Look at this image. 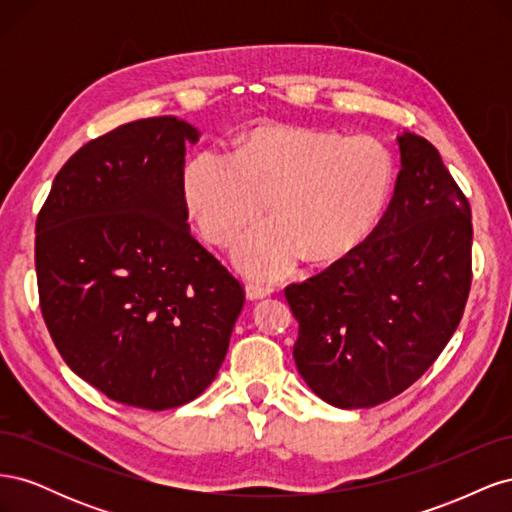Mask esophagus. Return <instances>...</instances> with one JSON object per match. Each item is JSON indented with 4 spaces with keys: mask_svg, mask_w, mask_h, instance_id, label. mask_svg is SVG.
I'll list each match as a JSON object with an SVG mask.
<instances>
[{
    "mask_svg": "<svg viewBox=\"0 0 512 512\" xmlns=\"http://www.w3.org/2000/svg\"><path fill=\"white\" fill-rule=\"evenodd\" d=\"M245 292H247V299L258 301V299H265V297H269V294L273 292V286H269V284H260V282H250V284L245 286Z\"/></svg>",
    "mask_w": 512,
    "mask_h": 512,
    "instance_id": "esophagus-1",
    "label": "esophagus"
}]
</instances>
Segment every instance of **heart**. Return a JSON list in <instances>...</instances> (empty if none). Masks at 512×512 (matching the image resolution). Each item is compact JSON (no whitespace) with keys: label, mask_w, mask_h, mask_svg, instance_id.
<instances>
[{"label":"heart","mask_w":512,"mask_h":512,"mask_svg":"<svg viewBox=\"0 0 512 512\" xmlns=\"http://www.w3.org/2000/svg\"><path fill=\"white\" fill-rule=\"evenodd\" d=\"M395 164L371 136L305 128H258L235 160L200 151L183 170V203L209 243L226 247L267 207L235 250L250 275L275 277L303 258L333 262L376 230L389 205Z\"/></svg>","instance_id":"heart-1"}]
</instances>
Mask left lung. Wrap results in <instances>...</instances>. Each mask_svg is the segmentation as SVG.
I'll use <instances>...</instances> for the list:
<instances>
[{
    "mask_svg": "<svg viewBox=\"0 0 512 512\" xmlns=\"http://www.w3.org/2000/svg\"><path fill=\"white\" fill-rule=\"evenodd\" d=\"M401 170L376 230L284 294L292 356L320 399L344 410L404 393L459 327L472 284V213L438 149L397 136Z\"/></svg>",
    "mask_w": 512,
    "mask_h": 512,
    "instance_id": "8db88e82",
    "label": "left lung"
}]
</instances>
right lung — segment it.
I'll return each mask as SVG.
<instances>
[{
	"label": "right lung",
	"mask_w": 512,
	"mask_h": 512,
	"mask_svg": "<svg viewBox=\"0 0 512 512\" xmlns=\"http://www.w3.org/2000/svg\"><path fill=\"white\" fill-rule=\"evenodd\" d=\"M177 117L123 123L61 166L36 220L40 309L68 367L143 410L188 404L218 376L245 303L190 232Z\"/></svg>",
	"instance_id": "obj_1"
}]
</instances>
